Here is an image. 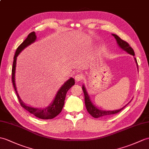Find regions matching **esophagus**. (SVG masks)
<instances>
[{
	"label": "esophagus",
	"mask_w": 149,
	"mask_h": 149,
	"mask_svg": "<svg viewBox=\"0 0 149 149\" xmlns=\"http://www.w3.org/2000/svg\"><path fill=\"white\" fill-rule=\"evenodd\" d=\"M82 79V74H77L75 76V80L76 81H81Z\"/></svg>",
	"instance_id": "1"
}]
</instances>
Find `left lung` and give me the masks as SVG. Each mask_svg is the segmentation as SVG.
<instances>
[{"label":"left lung","mask_w":149,"mask_h":149,"mask_svg":"<svg viewBox=\"0 0 149 149\" xmlns=\"http://www.w3.org/2000/svg\"><path fill=\"white\" fill-rule=\"evenodd\" d=\"M112 36L115 37V39L117 40V44H118L119 46L121 48V49H123L124 51H126L127 53L133 55V56H134V50L133 49V48L130 46V44L126 42V41H124V40H122L119 36H117V35H116V34H112ZM134 60H135V61H136L137 66H138V63H137L136 59L135 58H134ZM82 89H83V92H84V98H85L84 100H85V105H86V109H87V111L89 112V113L90 114L91 116H92L93 117H95V118H98V117H101L109 116L110 115H113V114L117 113L119 112L120 111H121L124 107H126V106L124 107L123 108L120 109L112 110V111H110V110H100L93 105V103H91L90 99H89L88 93H87V91H86V88H84V86H82Z\"/></svg>","instance_id":"left-lung-1"}]
</instances>
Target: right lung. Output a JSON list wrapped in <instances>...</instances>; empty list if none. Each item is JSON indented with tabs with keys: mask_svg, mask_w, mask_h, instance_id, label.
<instances>
[{
	"mask_svg": "<svg viewBox=\"0 0 149 149\" xmlns=\"http://www.w3.org/2000/svg\"><path fill=\"white\" fill-rule=\"evenodd\" d=\"M36 33L34 32H31L29 34V36L26 37V39L23 41V42L17 48L16 51V53L14 56V61L13 63V68H12V82L15 88V90L16 91V93L17 95V97H18V101L20 103L21 106L23 108L26 110L27 111H29L30 113L33 114L36 117H38L39 119H51L54 118L56 116H57L59 113H60L64 105L65 99V96H66V94L68 89H70L72 86L75 84V81L73 78H70L69 80H68L65 84L61 86V88L60 89L57 93L53 102L51 103V105L47 107V108H45L43 109H36V108H32L27 106L24 104L22 102V100L19 97V95H18V93L16 91V85H15V69H16V58L18 56V54L20 53V52L22 51L23 49H25L26 47L29 46L30 44L33 43L34 41L36 39Z\"/></svg>",
	"mask_w": 149,
	"mask_h": 149,
	"instance_id": "add662e5",
	"label": "right lung"
}]
</instances>
